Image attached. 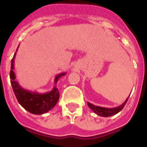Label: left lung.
<instances>
[{
  "label": "left lung",
  "instance_id": "8db88e82",
  "mask_svg": "<svg viewBox=\"0 0 147 147\" xmlns=\"http://www.w3.org/2000/svg\"><path fill=\"white\" fill-rule=\"evenodd\" d=\"M128 98H129V97H128ZM128 98L126 99V101L123 102L122 105H120V106H117V107H115V108H105V107H100V106H97V105H93V104L89 103V102H87V105H88V106H89L90 108L92 109L93 112H94V113H96L97 115H98L100 117H111V116H113L115 114L118 113L119 112H120V111L122 110L123 107H124V105H126Z\"/></svg>",
  "mask_w": 147,
  "mask_h": 147
}]
</instances>
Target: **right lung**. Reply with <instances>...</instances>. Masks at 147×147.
I'll return each mask as SVG.
<instances>
[{
    "label": "right lung",
    "instance_id": "add662e5",
    "mask_svg": "<svg viewBox=\"0 0 147 147\" xmlns=\"http://www.w3.org/2000/svg\"><path fill=\"white\" fill-rule=\"evenodd\" d=\"M15 57H16V53L11 60L10 79H11V86H12L15 95L17 98L18 102L29 113L36 114V115L44 114L49 110H51L59 100L60 93H59L57 87L55 86L51 91L45 93V94L33 92L28 90L24 89L16 80V75L14 72ZM65 75L66 73L64 72V73L59 74L55 77V84L57 83L58 80L61 77L64 76Z\"/></svg>",
    "mask_w": 147,
    "mask_h": 147
}]
</instances>
